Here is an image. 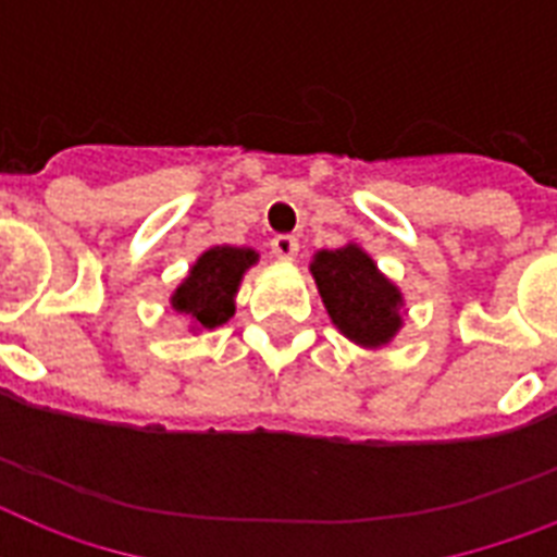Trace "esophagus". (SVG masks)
<instances>
[{
  "label": "esophagus",
  "instance_id": "34e87169",
  "mask_svg": "<svg viewBox=\"0 0 557 557\" xmlns=\"http://www.w3.org/2000/svg\"><path fill=\"white\" fill-rule=\"evenodd\" d=\"M297 251H300V243H297L295 236L280 234V236H274V239H271V253H274L277 260L292 262L297 257Z\"/></svg>",
  "mask_w": 557,
  "mask_h": 557
}]
</instances>
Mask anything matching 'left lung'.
<instances>
[{
  "label": "left lung",
  "instance_id": "8db88e82",
  "mask_svg": "<svg viewBox=\"0 0 557 557\" xmlns=\"http://www.w3.org/2000/svg\"><path fill=\"white\" fill-rule=\"evenodd\" d=\"M332 326L361 349H381L405 326V295L358 243L314 251L309 262Z\"/></svg>",
  "mask_w": 557,
  "mask_h": 557
}]
</instances>
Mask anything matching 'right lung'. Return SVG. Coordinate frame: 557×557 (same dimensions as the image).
I'll use <instances>...</instances> for the list:
<instances>
[{
    "label": "right lung",
    "instance_id": "obj_1",
    "mask_svg": "<svg viewBox=\"0 0 557 557\" xmlns=\"http://www.w3.org/2000/svg\"><path fill=\"white\" fill-rule=\"evenodd\" d=\"M257 262L260 253L245 245H210L208 251H201L170 295L173 312L187 318V332L201 335L231 321L245 271Z\"/></svg>",
    "mask_w": 557,
    "mask_h": 557
}]
</instances>
